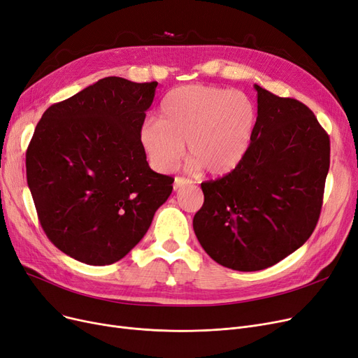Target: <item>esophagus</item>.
<instances>
[{
  "label": "esophagus",
  "mask_w": 358,
  "mask_h": 358,
  "mask_svg": "<svg viewBox=\"0 0 358 358\" xmlns=\"http://www.w3.org/2000/svg\"><path fill=\"white\" fill-rule=\"evenodd\" d=\"M192 184V181L189 178H182V177H176L174 180V190H180L184 185Z\"/></svg>",
  "instance_id": "esophagus-1"
}]
</instances>
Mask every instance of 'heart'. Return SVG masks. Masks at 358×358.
Masks as SVG:
<instances>
[{"instance_id": "obj_1", "label": "heart", "mask_w": 358, "mask_h": 358, "mask_svg": "<svg viewBox=\"0 0 358 358\" xmlns=\"http://www.w3.org/2000/svg\"><path fill=\"white\" fill-rule=\"evenodd\" d=\"M256 111L244 93L213 86L171 90L161 105L159 121H148L141 142L152 165L169 173L180 162L187 142L190 166L210 176L236 169L250 146Z\"/></svg>"}]
</instances>
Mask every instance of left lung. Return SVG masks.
<instances>
[{
	"mask_svg": "<svg viewBox=\"0 0 358 358\" xmlns=\"http://www.w3.org/2000/svg\"><path fill=\"white\" fill-rule=\"evenodd\" d=\"M257 118L243 161L201 182L194 234L220 265L262 271L300 248L319 221L331 162L329 136L313 111L255 85Z\"/></svg>",
	"mask_w": 358,
	"mask_h": 358,
	"instance_id": "1",
	"label": "left lung"
}]
</instances>
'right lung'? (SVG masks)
Masks as SVG:
<instances>
[{"instance_id":"obj_1","label":"right lung","mask_w":358,"mask_h":358,"mask_svg":"<svg viewBox=\"0 0 358 358\" xmlns=\"http://www.w3.org/2000/svg\"><path fill=\"white\" fill-rule=\"evenodd\" d=\"M158 82L105 77L51 105L26 150L46 237L86 265H111L148 232L174 178L150 169L141 130Z\"/></svg>"}]
</instances>
